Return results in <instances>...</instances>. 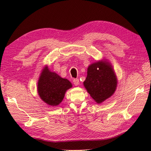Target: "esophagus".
I'll return each instance as SVG.
<instances>
[{
    "mask_svg": "<svg viewBox=\"0 0 151 151\" xmlns=\"http://www.w3.org/2000/svg\"><path fill=\"white\" fill-rule=\"evenodd\" d=\"M73 84L75 86H78L79 85V80L78 79H74L73 80Z\"/></svg>",
    "mask_w": 151,
    "mask_h": 151,
    "instance_id": "1",
    "label": "esophagus"
}]
</instances>
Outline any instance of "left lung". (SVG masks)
<instances>
[{"instance_id":"8db88e82","label":"left lung","mask_w":151,"mask_h":151,"mask_svg":"<svg viewBox=\"0 0 151 151\" xmlns=\"http://www.w3.org/2000/svg\"><path fill=\"white\" fill-rule=\"evenodd\" d=\"M117 83L113 66L106 60H101L88 66L83 85L94 101L101 103L114 94Z\"/></svg>"}]
</instances>
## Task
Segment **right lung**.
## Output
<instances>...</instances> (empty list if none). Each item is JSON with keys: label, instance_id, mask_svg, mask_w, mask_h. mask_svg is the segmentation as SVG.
Listing matches in <instances>:
<instances>
[{"label": "right lung", "instance_id": "right-lung-1", "mask_svg": "<svg viewBox=\"0 0 151 151\" xmlns=\"http://www.w3.org/2000/svg\"><path fill=\"white\" fill-rule=\"evenodd\" d=\"M71 87L70 81L50 71L46 66L39 77L37 90L39 96L45 103L56 106L62 101L66 90Z\"/></svg>", "mask_w": 151, "mask_h": 151}]
</instances>
